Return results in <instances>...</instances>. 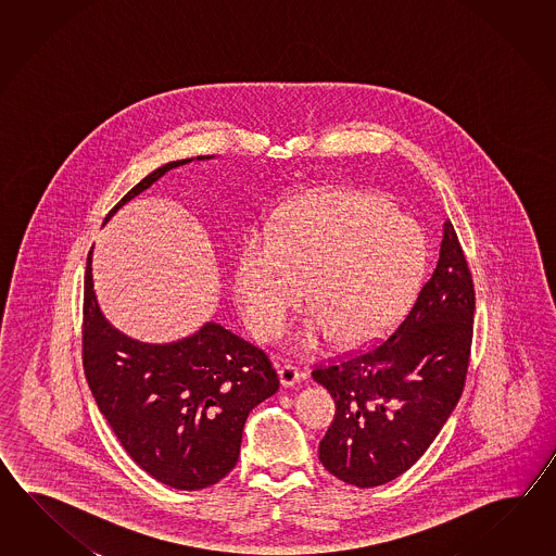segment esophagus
<instances>
[{
  "instance_id": "1",
  "label": "esophagus",
  "mask_w": 556,
  "mask_h": 556,
  "mask_svg": "<svg viewBox=\"0 0 556 556\" xmlns=\"http://www.w3.org/2000/svg\"><path fill=\"white\" fill-rule=\"evenodd\" d=\"M278 376H280V383L283 388H290V386H294L300 379L304 378V374L294 366L278 367Z\"/></svg>"
}]
</instances>
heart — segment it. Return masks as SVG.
I'll use <instances>...</instances> for the list:
<instances>
[{
  "instance_id": "heart-1",
  "label": "heart",
  "mask_w": 556,
  "mask_h": 556,
  "mask_svg": "<svg viewBox=\"0 0 556 556\" xmlns=\"http://www.w3.org/2000/svg\"><path fill=\"white\" fill-rule=\"evenodd\" d=\"M427 264L426 235L391 202L362 190H321L252 230L238 252L235 295L250 330L276 338L304 298L295 348L333 336L366 342L402 319Z\"/></svg>"
}]
</instances>
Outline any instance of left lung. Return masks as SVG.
I'll use <instances>...</instances> for the list:
<instances>
[{
	"mask_svg": "<svg viewBox=\"0 0 556 556\" xmlns=\"http://www.w3.org/2000/svg\"><path fill=\"white\" fill-rule=\"evenodd\" d=\"M472 314L471 270L447 220L438 266L390 338L312 371L336 402L319 441V462L333 477L378 486L426 453L462 397Z\"/></svg>",
	"mask_w": 556,
	"mask_h": 556,
	"instance_id": "obj_1",
	"label": "left lung"
}]
</instances>
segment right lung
Segmentation results:
<instances>
[{
    "mask_svg": "<svg viewBox=\"0 0 556 556\" xmlns=\"http://www.w3.org/2000/svg\"><path fill=\"white\" fill-rule=\"evenodd\" d=\"M190 161L147 175L106 218ZM84 369L123 450L142 471L178 491L211 486L235 469L247 417L280 388L268 355L214 321L173 343L137 342L115 330L94 298L91 252L85 268Z\"/></svg>",
    "mask_w": 556,
    "mask_h": 556,
    "instance_id": "right-lung-1",
    "label": "right lung"
}]
</instances>
